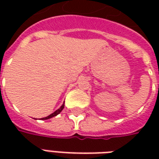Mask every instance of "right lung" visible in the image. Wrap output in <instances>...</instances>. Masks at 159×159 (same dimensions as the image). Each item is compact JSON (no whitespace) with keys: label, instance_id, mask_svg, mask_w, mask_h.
<instances>
[{"label":"right lung","instance_id":"1","mask_svg":"<svg viewBox=\"0 0 159 159\" xmlns=\"http://www.w3.org/2000/svg\"><path fill=\"white\" fill-rule=\"evenodd\" d=\"M63 108H64V102H63V104L61 106V107L60 108H58L57 110V111H55L54 112H53V114H51V115H49L48 116H47V117H44V118H42V120H48V119H50V118H53V117H54V116H57L58 114L61 112V111L63 110Z\"/></svg>","mask_w":159,"mask_h":159}]
</instances>
